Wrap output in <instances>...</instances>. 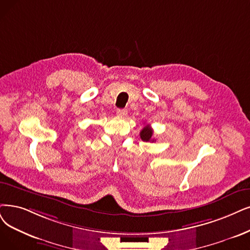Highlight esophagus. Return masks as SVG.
I'll use <instances>...</instances> for the list:
<instances>
[{
  "label": "esophagus",
  "mask_w": 250,
  "mask_h": 250,
  "mask_svg": "<svg viewBox=\"0 0 250 250\" xmlns=\"http://www.w3.org/2000/svg\"><path fill=\"white\" fill-rule=\"evenodd\" d=\"M127 115V111L123 108H119L117 109V116L119 117H125Z\"/></svg>",
  "instance_id": "34e87169"
}]
</instances>
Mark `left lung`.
<instances>
[{
    "label": "left lung",
    "instance_id": "8db88e82",
    "mask_svg": "<svg viewBox=\"0 0 250 250\" xmlns=\"http://www.w3.org/2000/svg\"><path fill=\"white\" fill-rule=\"evenodd\" d=\"M141 135V138L143 139L144 142H153L154 143V139H153V129L149 125H146L143 130L139 133Z\"/></svg>",
    "mask_w": 250,
    "mask_h": 250
}]
</instances>
